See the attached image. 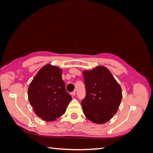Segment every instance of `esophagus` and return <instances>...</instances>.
I'll list each match as a JSON object with an SVG mask.
<instances>
[{
	"mask_svg": "<svg viewBox=\"0 0 153 153\" xmlns=\"http://www.w3.org/2000/svg\"><path fill=\"white\" fill-rule=\"evenodd\" d=\"M75 94H76V91H73V92H71V96H74L75 95Z\"/></svg>",
	"mask_w": 153,
	"mask_h": 153,
	"instance_id": "34e87169",
	"label": "esophagus"
}]
</instances>
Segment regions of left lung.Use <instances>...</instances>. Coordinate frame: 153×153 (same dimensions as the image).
<instances>
[{"instance_id":"left-lung-1","label":"left lung","mask_w":153,"mask_h":153,"mask_svg":"<svg viewBox=\"0 0 153 153\" xmlns=\"http://www.w3.org/2000/svg\"><path fill=\"white\" fill-rule=\"evenodd\" d=\"M86 96L82 101L85 116L96 124H104L117 112L122 100L121 87L105 66L83 71Z\"/></svg>"}]
</instances>
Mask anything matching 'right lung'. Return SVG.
I'll use <instances>...</instances> for the list:
<instances>
[{
	"mask_svg": "<svg viewBox=\"0 0 153 153\" xmlns=\"http://www.w3.org/2000/svg\"><path fill=\"white\" fill-rule=\"evenodd\" d=\"M62 70L50 64L41 68L28 88V98L35 114L53 121L65 113L72 100L62 79Z\"/></svg>",
	"mask_w": 153,
	"mask_h": 153,
	"instance_id": "add662e5",
	"label": "right lung"
}]
</instances>
